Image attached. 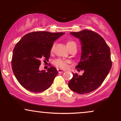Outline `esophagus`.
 <instances>
[{"mask_svg":"<svg viewBox=\"0 0 121 121\" xmlns=\"http://www.w3.org/2000/svg\"><path fill=\"white\" fill-rule=\"evenodd\" d=\"M57 71L59 73H63V72H65V70L61 69H57Z\"/></svg>","mask_w":121,"mask_h":121,"instance_id":"34e87169","label":"esophagus"}]
</instances>
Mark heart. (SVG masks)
I'll list each match as a JSON object with an SVG mask.
<instances>
[{
    "label": "heart",
    "instance_id": "heart-1",
    "mask_svg": "<svg viewBox=\"0 0 121 121\" xmlns=\"http://www.w3.org/2000/svg\"><path fill=\"white\" fill-rule=\"evenodd\" d=\"M74 44H76L74 41L70 40V41H68L66 45H67L68 48H69V47H71L72 45H74ZM68 63V61L67 60H62L61 59H56L53 61L54 65H56L57 67L61 68H65L67 66Z\"/></svg>",
    "mask_w": 121,
    "mask_h": 121
}]
</instances>
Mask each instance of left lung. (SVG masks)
I'll return each mask as SVG.
<instances>
[{
	"label": "left lung",
	"instance_id": "8db88e82",
	"mask_svg": "<svg viewBox=\"0 0 121 121\" xmlns=\"http://www.w3.org/2000/svg\"><path fill=\"white\" fill-rule=\"evenodd\" d=\"M70 34L81 41V60L76 68L84 73L81 76L73 73L68 86L77 93H88L102 84L112 68L110 49L103 37L92 30Z\"/></svg>",
	"mask_w": 121,
	"mask_h": 121
}]
</instances>
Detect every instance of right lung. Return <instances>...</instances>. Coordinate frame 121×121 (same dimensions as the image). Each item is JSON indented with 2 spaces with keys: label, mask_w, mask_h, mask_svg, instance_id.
<instances>
[{
  "label": "right lung",
  "mask_w": 121,
  "mask_h": 121,
  "mask_svg": "<svg viewBox=\"0 0 121 121\" xmlns=\"http://www.w3.org/2000/svg\"><path fill=\"white\" fill-rule=\"evenodd\" d=\"M64 34L33 32L24 35L16 44L12 54V69L18 82L26 89L40 93L52 85L57 70L50 66L47 72L40 71L41 60H48L53 42Z\"/></svg>",
  "instance_id": "add662e5"
}]
</instances>
